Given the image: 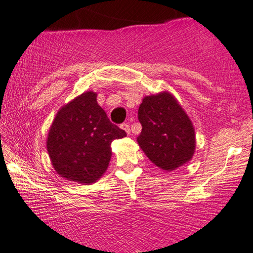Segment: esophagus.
Segmentation results:
<instances>
[{
    "label": "esophagus",
    "instance_id": "1",
    "mask_svg": "<svg viewBox=\"0 0 253 253\" xmlns=\"http://www.w3.org/2000/svg\"><path fill=\"white\" fill-rule=\"evenodd\" d=\"M121 127L124 130V131L127 133V135H130V126H129V124H127V123L121 124Z\"/></svg>",
    "mask_w": 253,
    "mask_h": 253
}]
</instances>
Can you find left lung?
<instances>
[{"instance_id": "left-lung-1", "label": "left lung", "mask_w": 253, "mask_h": 253, "mask_svg": "<svg viewBox=\"0 0 253 253\" xmlns=\"http://www.w3.org/2000/svg\"><path fill=\"white\" fill-rule=\"evenodd\" d=\"M142 132L137 143L156 167L175 170L195 153V130L185 110L170 92L145 96L138 109Z\"/></svg>"}]
</instances>
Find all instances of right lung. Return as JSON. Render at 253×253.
Listing matches in <instances>:
<instances>
[{"label":"right lung","instance_id":"obj_1","mask_svg":"<svg viewBox=\"0 0 253 253\" xmlns=\"http://www.w3.org/2000/svg\"><path fill=\"white\" fill-rule=\"evenodd\" d=\"M126 136L98 105L96 92L86 91L56 112L46 145L53 168L61 177L91 185L109 167L112 141Z\"/></svg>","mask_w":253,"mask_h":253}]
</instances>
